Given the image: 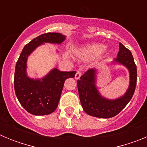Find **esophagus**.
Returning <instances> with one entry per match:
<instances>
[{
    "label": "esophagus",
    "mask_w": 147,
    "mask_h": 147,
    "mask_svg": "<svg viewBox=\"0 0 147 147\" xmlns=\"http://www.w3.org/2000/svg\"><path fill=\"white\" fill-rule=\"evenodd\" d=\"M81 75H82L81 71H78L77 72H76V75H75V79H76V80H79V79L80 78V76H81Z\"/></svg>",
    "instance_id": "1"
}]
</instances>
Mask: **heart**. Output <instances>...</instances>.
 Here are the masks:
<instances>
[{
  "label": "heart",
  "instance_id": "1",
  "mask_svg": "<svg viewBox=\"0 0 147 147\" xmlns=\"http://www.w3.org/2000/svg\"><path fill=\"white\" fill-rule=\"evenodd\" d=\"M105 45L102 44H90L80 50V54L84 58H91L99 55L105 50ZM109 56L108 51L102 53V57L106 58Z\"/></svg>",
  "mask_w": 147,
  "mask_h": 147
}]
</instances>
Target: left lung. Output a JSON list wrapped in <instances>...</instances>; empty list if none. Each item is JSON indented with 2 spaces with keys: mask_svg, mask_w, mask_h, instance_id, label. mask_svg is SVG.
I'll return each mask as SVG.
<instances>
[{
  "mask_svg": "<svg viewBox=\"0 0 147 147\" xmlns=\"http://www.w3.org/2000/svg\"><path fill=\"white\" fill-rule=\"evenodd\" d=\"M113 64L124 65L129 71V84L123 96L109 99L99 93L96 86L98 69H89L77 81L78 91L82 108L87 114L102 119H109L119 114L129 103L135 92L137 68L130 51L119 42V51Z\"/></svg>",
  "mask_w": 147,
  "mask_h": 147,
  "instance_id": "1",
  "label": "left lung"
}]
</instances>
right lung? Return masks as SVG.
Wrapping results in <instances>:
<instances>
[{
  "label": "right lung",
  "mask_w": 147,
  "mask_h": 147,
  "mask_svg": "<svg viewBox=\"0 0 147 147\" xmlns=\"http://www.w3.org/2000/svg\"><path fill=\"white\" fill-rule=\"evenodd\" d=\"M66 37L60 33H45L33 39L24 46L15 66V91L20 105L27 112L34 115L52 113L57 109L64 83L74 78L76 71H60L53 68L41 79L27 75V60L35 49L44 43H62Z\"/></svg>",
  "instance_id": "add662e5"
}]
</instances>
